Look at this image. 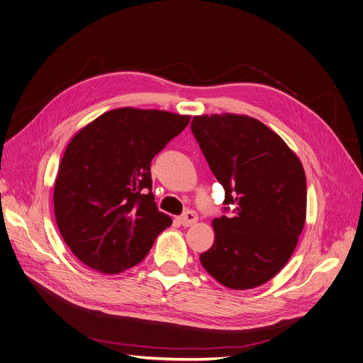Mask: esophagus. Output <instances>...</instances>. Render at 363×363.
Here are the masks:
<instances>
[{
	"label": "esophagus",
	"mask_w": 363,
	"mask_h": 363,
	"mask_svg": "<svg viewBox=\"0 0 363 363\" xmlns=\"http://www.w3.org/2000/svg\"><path fill=\"white\" fill-rule=\"evenodd\" d=\"M177 221H179V224H182L183 227H190V225H194L196 221H198V214L195 211H186L183 216H180L179 218H177Z\"/></svg>",
	"instance_id": "1"
}]
</instances>
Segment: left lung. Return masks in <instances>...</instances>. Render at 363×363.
Masks as SVG:
<instances>
[{"label": "left lung", "instance_id": "left-lung-1", "mask_svg": "<svg viewBox=\"0 0 363 363\" xmlns=\"http://www.w3.org/2000/svg\"><path fill=\"white\" fill-rule=\"evenodd\" d=\"M190 129L225 191L201 264L228 289L258 287L286 265L303 230V167L279 135L246 116L194 117Z\"/></svg>", "mask_w": 363, "mask_h": 363}]
</instances>
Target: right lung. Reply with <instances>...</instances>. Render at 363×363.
<instances>
[{"label": "right lung", "mask_w": 363, "mask_h": 363, "mask_svg": "<svg viewBox=\"0 0 363 363\" xmlns=\"http://www.w3.org/2000/svg\"><path fill=\"white\" fill-rule=\"evenodd\" d=\"M189 116L117 108L82 129L54 187L61 236L84 265L117 274L139 264L172 224L154 202L151 162Z\"/></svg>", "instance_id": "right-lung-1"}]
</instances>
